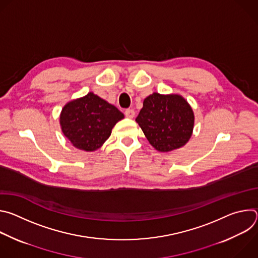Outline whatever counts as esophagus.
I'll return each mask as SVG.
<instances>
[{
	"label": "esophagus",
	"instance_id": "1",
	"mask_svg": "<svg viewBox=\"0 0 258 258\" xmlns=\"http://www.w3.org/2000/svg\"><path fill=\"white\" fill-rule=\"evenodd\" d=\"M124 114L127 118H134L135 117V110L134 109H126L124 111Z\"/></svg>",
	"mask_w": 258,
	"mask_h": 258
}]
</instances>
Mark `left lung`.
Masks as SVG:
<instances>
[{"label": "left lung", "mask_w": 258, "mask_h": 258, "mask_svg": "<svg viewBox=\"0 0 258 258\" xmlns=\"http://www.w3.org/2000/svg\"><path fill=\"white\" fill-rule=\"evenodd\" d=\"M136 121L156 150L169 152L186 145L191 138L194 112L179 95L153 93L144 100Z\"/></svg>", "instance_id": "left-lung-1"}]
</instances>
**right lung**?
Wrapping results in <instances>:
<instances>
[{
  "label": "right lung",
  "mask_w": 258,
  "mask_h": 258,
  "mask_svg": "<svg viewBox=\"0 0 258 258\" xmlns=\"http://www.w3.org/2000/svg\"><path fill=\"white\" fill-rule=\"evenodd\" d=\"M124 115L94 93L68 102L60 114L64 136L78 149L92 152L105 143Z\"/></svg>",
  "instance_id": "right-lung-1"
}]
</instances>
